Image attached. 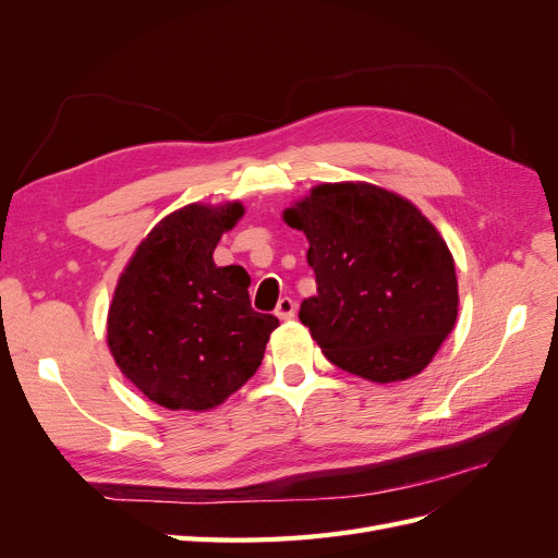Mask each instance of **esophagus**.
I'll list each match as a JSON object with an SVG mask.
<instances>
[{
	"instance_id": "obj_1",
	"label": "esophagus",
	"mask_w": 558,
	"mask_h": 558,
	"mask_svg": "<svg viewBox=\"0 0 558 558\" xmlns=\"http://www.w3.org/2000/svg\"><path fill=\"white\" fill-rule=\"evenodd\" d=\"M277 316L283 318V320L293 318L295 316V302L291 298H281L279 305H277Z\"/></svg>"
}]
</instances>
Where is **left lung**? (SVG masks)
<instances>
[{"label":"left lung","instance_id":"8db88e82","mask_svg":"<svg viewBox=\"0 0 558 558\" xmlns=\"http://www.w3.org/2000/svg\"><path fill=\"white\" fill-rule=\"evenodd\" d=\"M305 232L316 295L300 305L326 359L367 381L424 369L459 316L453 256L410 199L365 181L318 183L283 209Z\"/></svg>","mask_w":558,"mask_h":558}]
</instances>
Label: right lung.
Segmentation results:
<instances>
[{
  "label": "right lung",
  "mask_w": 558,
  "mask_h": 558,
  "mask_svg": "<svg viewBox=\"0 0 558 558\" xmlns=\"http://www.w3.org/2000/svg\"><path fill=\"white\" fill-rule=\"evenodd\" d=\"M242 202L185 205L150 230L118 277L107 344L121 373L167 410L205 412L256 373L277 316L251 310V277L214 248Z\"/></svg>",
  "instance_id": "add662e5"
}]
</instances>
